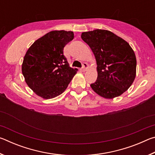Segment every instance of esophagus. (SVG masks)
I'll return each mask as SVG.
<instances>
[{"mask_svg": "<svg viewBox=\"0 0 155 155\" xmlns=\"http://www.w3.org/2000/svg\"><path fill=\"white\" fill-rule=\"evenodd\" d=\"M89 68V65H88V64H87V63H83V68H82V70H83V71H86V70H87V69Z\"/></svg>", "mask_w": 155, "mask_h": 155, "instance_id": "esophagus-1", "label": "esophagus"}]
</instances>
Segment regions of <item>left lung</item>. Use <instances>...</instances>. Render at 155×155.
Instances as JSON below:
<instances>
[{"mask_svg": "<svg viewBox=\"0 0 155 155\" xmlns=\"http://www.w3.org/2000/svg\"><path fill=\"white\" fill-rule=\"evenodd\" d=\"M95 56L98 77L90 86L100 96L113 99L125 92L136 77L135 54L127 41L110 31L81 33Z\"/></svg>", "mask_w": 155, "mask_h": 155, "instance_id": "left-lung-1", "label": "left lung"}]
</instances>
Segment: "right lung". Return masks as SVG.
Returning a JSON list of instances; mask_svg holds the SVG:
<instances>
[{
    "label": "right lung",
    "instance_id": "1",
    "mask_svg": "<svg viewBox=\"0 0 155 155\" xmlns=\"http://www.w3.org/2000/svg\"><path fill=\"white\" fill-rule=\"evenodd\" d=\"M74 39L72 31H52L41 37L26 52L22 72L26 83L44 99L53 98L66 90L77 74L64 55V48Z\"/></svg>",
    "mask_w": 155,
    "mask_h": 155
}]
</instances>
